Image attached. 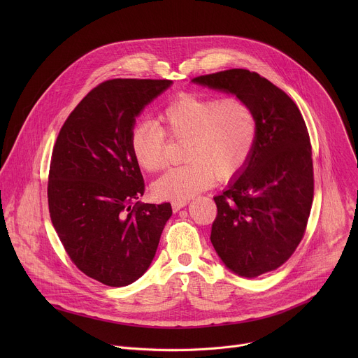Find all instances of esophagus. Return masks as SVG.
I'll use <instances>...</instances> for the list:
<instances>
[{
  "mask_svg": "<svg viewBox=\"0 0 358 358\" xmlns=\"http://www.w3.org/2000/svg\"><path fill=\"white\" fill-rule=\"evenodd\" d=\"M188 203V201H174L173 203H171V207H173V211L174 213H177V211H180L181 208H184L185 206Z\"/></svg>",
  "mask_w": 358,
  "mask_h": 358,
  "instance_id": "obj_1",
  "label": "esophagus"
}]
</instances>
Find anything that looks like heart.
I'll use <instances>...</instances> for the list:
<instances>
[{"label":"heart","instance_id":"b5f03b06","mask_svg":"<svg viewBox=\"0 0 358 358\" xmlns=\"http://www.w3.org/2000/svg\"><path fill=\"white\" fill-rule=\"evenodd\" d=\"M159 123L140 122L130 133V148L137 164L159 171L166 163L167 137L185 140L182 166L170 169L155 184L160 198L187 201L214 180L227 181L246 164L258 134V120L243 97L225 99L182 94L169 103Z\"/></svg>","mask_w":358,"mask_h":358}]
</instances>
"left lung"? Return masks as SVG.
Segmentation results:
<instances>
[{"mask_svg": "<svg viewBox=\"0 0 358 358\" xmlns=\"http://www.w3.org/2000/svg\"><path fill=\"white\" fill-rule=\"evenodd\" d=\"M194 83L246 99L258 120L253 150L229 187L214 196L211 242L227 268L257 278L282 266L308 227L313 160L308 127L294 101L257 72L228 69Z\"/></svg>", "mask_w": 358, "mask_h": 358, "instance_id": "left-lung-1", "label": "left lung"}]
</instances>
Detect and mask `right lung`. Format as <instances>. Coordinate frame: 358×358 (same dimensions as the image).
Segmentation results:
<instances>
[{
  "mask_svg": "<svg viewBox=\"0 0 358 358\" xmlns=\"http://www.w3.org/2000/svg\"><path fill=\"white\" fill-rule=\"evenodd\" d=\"M169 79H110L93 87L65 120L50 157V221L71 261L113 287L137 280L155 258L173 214L144 203V180L130 148L136 116Z\"/></svg>",
  "mask_w": 358,
  "mask_h": 358,
  "instance_id": "obj_1",
  "label": "right lung"
}]
</instances>
